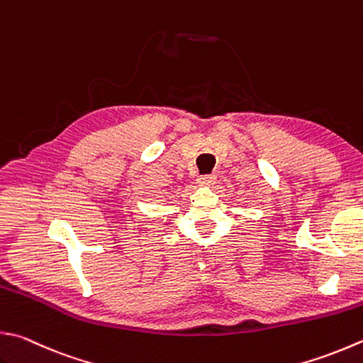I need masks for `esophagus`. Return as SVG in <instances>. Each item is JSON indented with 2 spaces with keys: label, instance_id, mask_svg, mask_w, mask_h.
Masks as SVG:
<instances>
[{
  "label": "esophagus",
  "instance_id": "obj_1",
  "mask_svg": "<svg viewBox=\"0 0 363 363\" xmlns=\"http://www.w3.org/2000/svg\"><path fill=\"white\" fill-rule=\"evenodd\" d=\"M197 183H199V186H213V184L216 183V175H205V177H201V179H197Z\"/></svg>",
  "mask_w": 363,
  "mask_h": 363
}]
</instances>
